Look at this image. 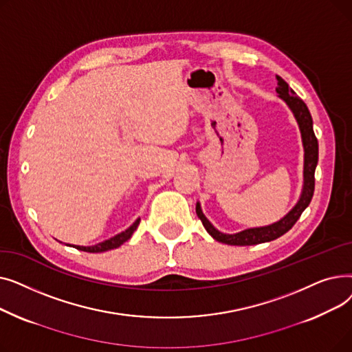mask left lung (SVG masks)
Listing matches in <instances>:
<instances>
[{
    "instance_id": "left-lung-1",
    "label": "left lung",
    "mask_w": 352,
    "mask_h": 352,
    "mask_svg": "<svg viewBox=\"0 0 352 352\" xmlns=\"http://www.w3.org/2000/svg\"><path fill=\"white\" fill-rule=\"evenodd\" d=\"M276 92L278 97L288 105L291 113L294 114V118L297 120V124L300 126L302 146H304V182L300 199L281 219L276 221L274 224L264 226V227H254L247 228L235 234H226L218 231L210 221L204 215L201 210V204L197 202L195 211L198 218L202 221V226L207 230V232L217 239L218 243L228 244V245H255L261 243H268L272 239H276L278 236L284 235L287 231L292 228V226L297 223L298 218L301 217L302 211L309 206L311 198L314 195V186H316V168L318 164V141L316 134H314L312 128V117L309 114V109L305 105V102L295 96V92L288 87V84L281 78L276 77Z\"/></svg>"
}]
</instances>
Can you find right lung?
<instances>
[{
    "label": "right lung",
    "mask_w": 352,
    "mask_h": 352,
    "mask_svg": "<svg viewBox=\"0 0 352 352\" xmlns=\"http://www.w3.org/2000/svg\"><path fill=\"white\" fill-rule=\"evenodd\" d=\"M140 224V218L135 219V223L133 226H129L125 231L111 236L108 239H105V241L102 243H98L96 245H89V247H82V245H71V244H65V245H69V247H74L77 248L80 251H85V252H104V251H109V250H114V248H118L121 247L125 241H128L129 238H131V235L134 234V231L137 230Z\"/></svg>",
    "instance_id": "add662e5"
}]
</instances>
